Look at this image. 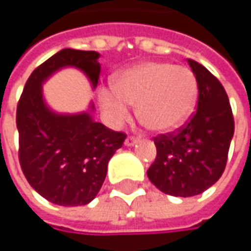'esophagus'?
Here are the masks:
<instances>
[{"instance_id": "1", "label": "esophagus", "mask_w": 251, "mask_h": 251, "mask_svg": "<svg viewBox=\"0 0 251 251\" xmlns=\"http://www.w3.org/2000/svg\"><path fill=\"white\" fill-rule=\"evenodd\" d=\"M127 147H134L135 144H137V138H134V137H128L127 140H126V142H124Z\"/></svg>"}]
</instances>
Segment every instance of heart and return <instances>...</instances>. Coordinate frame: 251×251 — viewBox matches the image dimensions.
<instances>
[{"label":"heart","instance_id":"heart-1","mask_svg":"<svg viewBox=\"0 0 251 251\" xmlns=\"http://www.w3.org/2000/svg\"><path fill=\"white\" fill-rule=\"evenodd\" d=\"M198 82L188 68L147 61L126 68L113 86L99 91V104L107 120L117 126L128 117L130 104L145 127L156 134L184 126L196 109Z\"/></svg>","mask_w":251,"mask_h":251}]
</instances>
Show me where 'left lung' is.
Listing matches in <instances>:
<instances>
[{
	"label": "left lung",
	"mask_w": 251,
	"mask_h": 251,
	"mask_svg": "<svg viewBox=\"0 0 251 251\" xmlns=\"http://www.w3.org/2000/svg\"><path fill=\"white\" fill-rule=\"evenodd\" d=\"M198 82L197 111L177 132L155 138L156 159L147 175L165 194L193 197L217 183L235 132L224 86L205 67L187 61Z\"/></svg>",
	"instance_id": "left-lung-1"
}]
</instances>
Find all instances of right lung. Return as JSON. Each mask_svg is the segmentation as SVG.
I'll return each mask as SVG.
<instances>
[{
    "label": "right lung",
    "instance_id": "right-lung-1",
    "mask_svg": "<svg viewBox=\"0 0 251 251\" xmlns=\"http://www.w3.org/2000/svg\"><path fill=\"white\" fill-rule=\"evenodd\" d=\"M100 54L63 49L29 76L16 110L19 162L29 184L47 201L86 205L98 196L114 152L126 134L93 120L95 106L79 113H58L46 101L43 85L64 68H75L96 89Z\"/></svg>",
    "mask_w": 251,
    "mask_h": 251
}]
</instances>
